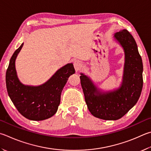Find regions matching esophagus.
<instances>
[{"mask_svg":"<svg viewBox=\"0 0 151 151\" xmlns=\"http://www.w3.org/2000/svg\"><path fill=\"white\" fill-rule=\"evenodd\" d=\"M83 67V65L81 61H78V60H76V61L74 62V67L75 68V70L76 72L80 70Z\"/></svg>","mask_w":151,"mask_h":151,"instance_id":"obj_1","label":"esophagus"}]
</instances>
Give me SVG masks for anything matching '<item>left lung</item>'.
Instances as JSON below:
<instances>
[{
  "label": "left lung",
  "instance_id": "obj_1",
  "mask_svg": "<svg viewBox=\"0 0 151 151\" xmlns=\"http://www.w3.org/2000/svg\"><path fill=\"white\" fill-rule=\"evenodd\" d=\"M125 53L123 80L118 88L102 92L88 76L81 73V83L88 110L94 117L117 120L125 115L137 102L142 88V59L135 40L127 29L114 35Z\"/></svg>",
  "mask_w": 151,
  "mask_h": 151
}]
</instances>
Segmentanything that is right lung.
Masks as SVG:
<instances>
[{"mask_svg":"<svg viewBox=\"0 0 151 151\" xmlns=\"http://www.w3.org/2000/svg\"><path fill=\"white\" fill-rule=\"evenodd\" d=\"M23 45L16 49L10 60L6 73L7 92L14 105L24 117L34 121H42L57 112L62 90L75 70L73 63H68L59 68L44 84L37 86L24 85L19 81L15 67L16 59Z\"/></svg>","mask_w":151,"mask_h":151,"instance_id":"1","label":"right lung"}]
</instances>
